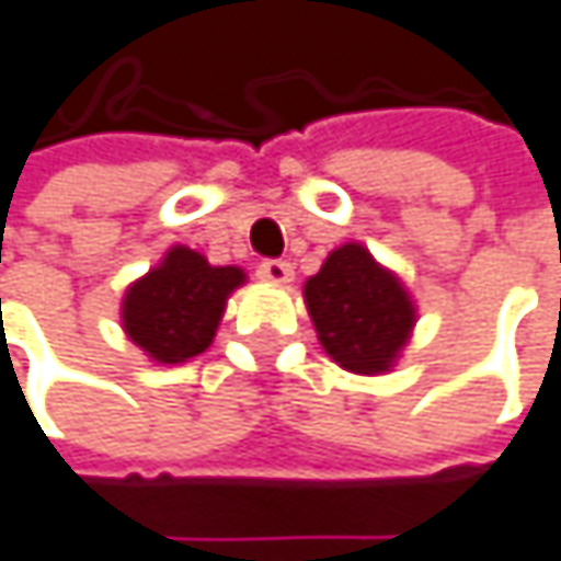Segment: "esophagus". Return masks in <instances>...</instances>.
Here are the masks:
<instances>
[{
    "label": "esophagus",
    "mask_w": 561,
    "mask_h": 561,
    "mask_svg": "<svg viewBox=\"0 0 561 561\" xmlns=\"http://www.w3.org/2000/svg\"><path fill=\"white\" fill-rule=\"evenodd\" d=\"M261 280H271V284H290L294 280V264L280 259H264L259 264Z\"/></svg>",
    "instance_id": "1"
}]
</instances>
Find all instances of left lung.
Here are the masks:
<instances>
[{
    "label": "left lung",
    "mask_w": 561,
    "mask_h": 561,
    "mask_svg": "<svg viewBox=\"0 0 561 561\" xmlns=\"http://www.w3.org/2000/svg\"><path fill=\"white\" fill-rule=\"evenodd\" d=\"M325 354L351 374H386L415 329V302L402 280L360 242L335 249L302 287Z\"/></svg>",
    "instance_id": "8db88e82"
}]
</instances>
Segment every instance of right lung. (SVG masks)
<instances>
[{
    "mask_svg": "<svg viewBox=\"0 0 561 561\" xmlns=\"http://www.w3.org/2000/svg\"><path fill=\"white\" fill-rule=\"evenodd\" d=\"M242 284V267H217L201 252L175 245L124 294V332L152 360L184 364L210 347L226 300Z\"/></svg>",
    "mask_w": 561,
    "mask_h": 561,
    "instance_id": "right-lung-1",
    "label": "right lung"
}]
</instances>
